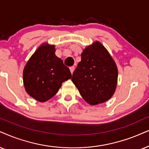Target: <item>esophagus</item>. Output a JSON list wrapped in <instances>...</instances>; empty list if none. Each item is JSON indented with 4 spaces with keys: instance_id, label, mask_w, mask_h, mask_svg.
I'll return each mask as SVG.
<instances>
[{
    "instance_id": "obj_1",
    "label": "esophagus",
    "mask_w": 149,
    "mask_h": 149,
    "mask_svg": "<svg viewBox=\"0 0 149 149\" xmlns=\"http://www.w3.org/2000/svg\"><path fill=\"white\" fill-rule=\"evenodd\" d=\"M69 69H70L71 73H73V71H74V69H75V67H74V66H71V67H69Z\"/></svg>"
}]
</instances>
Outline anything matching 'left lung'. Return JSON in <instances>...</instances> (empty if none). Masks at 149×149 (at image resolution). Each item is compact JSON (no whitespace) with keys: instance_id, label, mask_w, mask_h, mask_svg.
<instances>
[{"instance_id":"obj_1","label":"left lung","mask_w":149,"mask_h":149,"mask_svg":"<svg viewBox=\"0 0 149 149\" xmlns=\"http://www.w3.org/2000/svg\"><path fill=\"white\" fill-rule=\"evenodd\" d=\"M117 80L116 63L99 42L83 50L81 61L71 78L81 96L91 105L103 103L111 98L116 90Z\"/></svg>"}]
</instances>
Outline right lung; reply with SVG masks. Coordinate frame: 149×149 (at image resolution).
<instances>
[{"instance_id": "right-lung-1", "label": "right lung", "mask_w": 149, "mask_h": 149, "mask_svg": "<svg viewBox=\"0 0 149 149\" xmlns=\"http://www.w3.org/2000/svg\"><path fill=\"white\" fill-rule=\"evenodd\" d=\"M55 51L54 45H41L24 69L23 82L26 91L39 102L52 98L62 83L71 78L69 67L56 56Z\"/></svg>"}]
</instances>
